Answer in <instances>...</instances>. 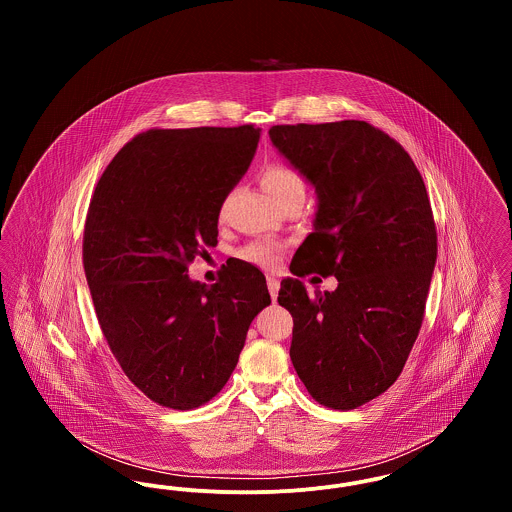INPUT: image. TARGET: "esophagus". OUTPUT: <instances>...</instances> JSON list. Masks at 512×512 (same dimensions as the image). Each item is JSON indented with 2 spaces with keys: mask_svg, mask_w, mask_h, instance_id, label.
Here are the masks:
<instances>
[{
  "mask_svg": "<svg viewBox=\"0 0 512 512\" xmlns=\"http://www.w3.org/2000/svg\"><path fill=\"white\" fill-rule=\"evenodd\" d=\"M267 286L268 292H270V297H272V301H276V297H278V290H280V282H278L274 276H268Z\"/></svg>",
  "mask_w": 512,
  "mask_h": 512,
  "instance_id": "34e87169",
  "label": "esophagus"
}]
</instances>
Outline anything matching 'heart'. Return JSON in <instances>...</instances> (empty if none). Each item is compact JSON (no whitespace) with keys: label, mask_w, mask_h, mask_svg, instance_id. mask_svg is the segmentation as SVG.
Returning <instances> with one entry per match:
<instances>
[{"label":"heart","mask_w":512,"mask_h":512,"mask_svg":"<svg viewBox=\"0 0 512 512\" xmlns=\"http://www.w3.org/2000/svg\"><path fill=\"white\" fill-rule=\"evenodd\" d=\"M261 180H263L268 194L272 195L278 203L290 195L305 194L303 176L286 163L267 165L261 174ZM224 207H226V201L220 205V215L224 213ZM240 257L253 265H259V267H272L278 259V249L274 245L251 244L240 251Z\"/></svg>","instance_id":"heart-1"}]
</instances>
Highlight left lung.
Here are the masks:
<instances>
[{
	"instance_id": "obj_1",
	"label": "left lung",
	"mask_w": 512,
	"mask_h": 512,
	"mask_svg": "<svg viewBox=\"0 0 512 512\" xmlns=\"http://www.w3.org/2000/svg\"><path fill=\"white\" fill-rule=\"evenodd\" d=\"M272 144L317 188L315 230L293 255L295 276H336L309 297L282 280L293 317V368L320 405L351 411L399 378L418 338L438 232L411 155L365 121L276 124Z\"/></svg>"
}]
</instances>
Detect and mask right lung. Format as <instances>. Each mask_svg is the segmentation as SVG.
I'll return each instance as SVG.
<instances>
[{
    "instance_id": "1",
    "label": "right lung",
    "mask_w": 512,
    "mask_h": 512,
    "mask_svg": "<svg viewBox=\"0 0 512 512\" xmlns=\"http://www.w3.org/2000/svg\"><path fill=\"white\" fill-rule=\"evenodd\" d=\"M259 136L253 124L147 130L113 157L92 195L82 263L96 317L122 372L161 407L211 401L270 305L253 265L228 268L213 286L188 276L217 245L220 205Z\"/></svg>"
}]
</instances>
